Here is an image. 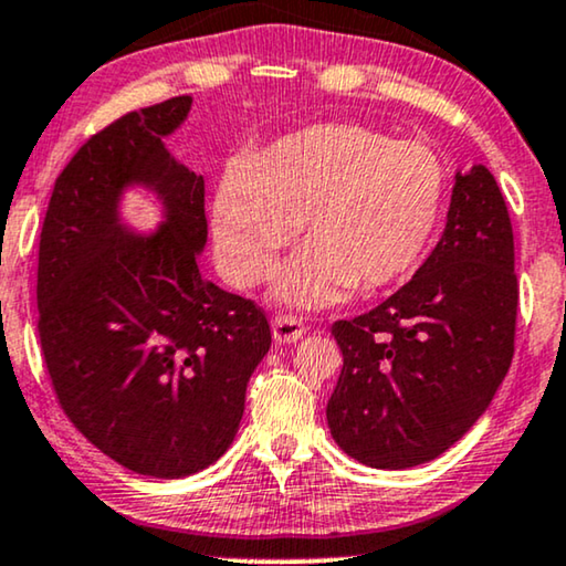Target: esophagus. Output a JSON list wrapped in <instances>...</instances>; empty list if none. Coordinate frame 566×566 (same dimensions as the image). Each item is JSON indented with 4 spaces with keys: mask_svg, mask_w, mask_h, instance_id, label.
I'll return each instance as SVG.
<instances>
[{
    "mask_svg": "<svg viewBox=\"0 0 566 566\" xmlns=\"http://www.w3.org/2000/svg\"><path fill=\"white\" fill-rule=\"evenodd\" d=\"M271 334H274V342L279 344H295L297 338H303L305 326L295 315H276L271 321Z\"/></svg>",
    "mask_w": 566,
    "mask_h": 566,
    "instance_id": "1",
    "label": "esophagus"
}]
</instances>
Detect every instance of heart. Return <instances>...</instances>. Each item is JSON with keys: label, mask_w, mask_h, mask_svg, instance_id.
Returning <instances> with one entry per match:
<instances>
[{"label": "heart", "mask_w": 566, "mask_h": 566, "mask_svg": "<svg viewBox=\"0 0 566 566\" xmlns=\"http://www.w3.org/2000/svg\"><path fill=\"white\" fill-rule=\"evenodd\" d=\"M446 186V165L421 142L361 124L305 126L222 170L212 196L217 263L235 287H253L300 222L307 245L279 271V300L318 307L349 287L386 290L424 255Z\"/></svg>", "instance_id": "heart-1"}]
</instances>
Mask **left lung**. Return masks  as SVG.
<instances>
[{
  "label": "left lung",
  "instance_id": "left-lung-1",
  "mask_svg": "<svg viewBox=\"0 0 566 566\" xmlns=\"http://www.w3.org/2000/svg\"><path fill=\"white\" fill-rule=\"evenodd\" d=\"M515 240L484 165L455 172L440 243L386 303L331 326L344 367L326 419L370 469L434 461L469 432L515 352Z\"/></svg>",
  "mask_w": 566,
  "mask_h": 566
}]
</instances>
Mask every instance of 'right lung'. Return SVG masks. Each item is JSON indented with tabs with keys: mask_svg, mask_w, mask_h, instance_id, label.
Segmentation results:
<instances>
[{
	"mask_svg": "<svg viewBox=\"0 0 566 566\" xmlns=\"http://www.w3.org/2000/svg\"><path fill=\"white\" fill-rule=\"evenodd\" d=\"M191 95L132 111L59 172L38 245V336L59 403L97 450L142 476L184 479L230 448L271 346L253 300L201 276L205 178L165 137ZM129 185L158 193L153 237L119 224Z\"/></svg>",
	"mask_w": 566,
	"mask_h": 566,
	"instance_id": "obj_1",
	"label": "right lung"
}]
</instances>
